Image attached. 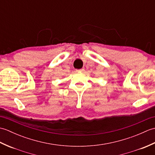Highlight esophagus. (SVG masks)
<instances>
[{
    "instance_id": "34e87169",
    "label": "esophagus",
    "mask_w": 155,
    "mask_h": 155,
    "mask_svg": "<svg viewBox=\"0 0 155 155\" xmlns=\"http://www.w3.org/2000/svg\"><path fill=\"white\" fill-rule=\"evenodd\" d=\"M77 71L78 72H83L84 71V68H81V69H78V70H77Z\"/></svg>"
}]
</instances>
